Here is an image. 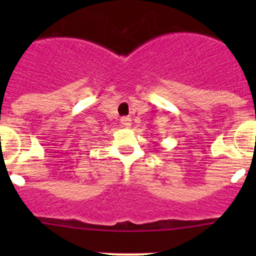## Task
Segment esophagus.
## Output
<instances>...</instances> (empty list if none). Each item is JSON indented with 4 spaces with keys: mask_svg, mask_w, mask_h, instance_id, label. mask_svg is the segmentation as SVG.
I'll use <instances>...</instances> for the list:
<instances>
[{
    "mask_svg": "<svg viewBox=\"0 0 256 256\" xmlns=\"http://www.w3.org/2000/svg\"><path fill=\"white\" fill-rule=\"evenodd\" d=\"M121 125L125 126V128H130L131 126V118H128V116H124V118H121Z\"/></svg>",
    "mask_w": 256,
    "mask_h": 256,
    "instance_id": "1",
    "label": "esophagus"
}]
</instances>
